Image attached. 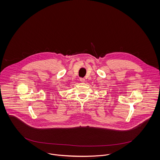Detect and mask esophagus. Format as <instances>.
Returning <instances> with one entry per match:
<instances>
[{"label":"esophagus","mask_w":160,"mask_h":160,"mask_svg":"<svg viewBox=\"0 0 160 160\" xmlns=\"http://www.w3.org/2000/svg\"><path fill=\"white\" fill-rule=\"evenodd\" d=\"M80 81L81 82L83 83V82H85V78H80Z\"/></svg>","instance_id":"34e87169"}]
</instances>
